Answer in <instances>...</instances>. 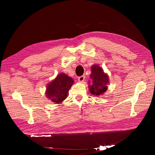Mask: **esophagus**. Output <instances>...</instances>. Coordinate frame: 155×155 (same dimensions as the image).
Listing matches in <instances>:
<instances>
[{
    "label": "esophagus",
    "mask_w": 155,
    "mask_h": 155,
    "mask_svg": "<svg viewBox=\"0 0 155 155\" xmlns=\"http://www.w3.org/2000/svg\"><path fill=\"white\" fill-rule=\"evenodd\" d=\"M85 76H81L78 78V81L79 82H83V81H84V80H85Z\"/></svg>",
    "instance_id": "obj_1"
}]
</instances>
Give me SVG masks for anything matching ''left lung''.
I'll return each instance as SVG.
<instances>
[{
	"label": "left lung",
	"instance_id": "left-lung-1",
	"mask_svg": "<svg viewBox=\"0 0 155 155\" xmlns=\"http://www.w3.org/2000/svg\"><path fill=\"white\" fill-rule=\"evenodd\" d=\"M91 81H88V89L91 94L95 96L104 95L107 90V85L109 84V76L104 72L103 68L97 64H93L91 67L90 75Z\"/></svg>",
	"mask_w": 155,
	"mask_h": 155
}]
</instances>
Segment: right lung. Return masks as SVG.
I'll return each mask as SVG.
<instances>
[{"instance_id":"add662e5","label":"right lung","mask_w":155,"mask_h":155,"mask_svg":"<svg viewBox=\"0 0 155 155\" xmlns=\"http://www.w3.org/2000/svg\"><path fill=\"white\" fill-rule=\"evenodd\" d=\"M74 83V79L64 73L59 74L46 86V97L55 104H61L68 95L70 88Z\"/></svg>"}]
</instances>
